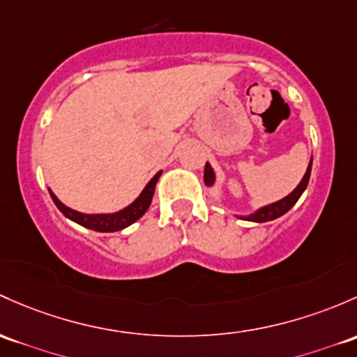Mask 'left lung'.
<instances>
[{"instance_id": "1", "label": "left lung", "mask_w": 357, "mask_h": 357, "mask_svg": "<svg viewBox=\"0 0 357 357\" xmlns=\"http://www.w3.org/2000/svg\"><path fill=\"white\" fill-rule=\"evenodd\" d=\"M311 164H313V159L310 160V166H307L306 174L303 176L301 183H299V185L296 186V190L292 191V193H289L286 198H282V200L275 202V204L265 205V207L258 208L257 212L250 213V215H239V219L251 220V222H268V220L277 219V217L284 215V213L289 212V210L294 207L296 202L299 200V197H301V195H303V191L306 190L307 181H310V174H311ZM204 181H205V185H207V186H212L213 183H215V172H213V169H212V166H210L208 162L205 164Z\"/></svg>"}]
</instances>
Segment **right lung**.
<instances>
[{"label": "right lung", "mask_w": 357, "mask_h": 357, "mask_svg": "<svg viewBox=\"0 0 357 357\" xmlns=\"http://www.w3.org/2000/svg\"><path fill=\"white\" fill-rule=\"evenodd\" d=\"M160 174H162V171H159L152 179H150L149 185L145 186L144 191L140 193V197H138L133 204H130L126 208L119 210V212H114V213L77 212V210L66 207L65 204H61V202L58 200V197H56L51 190H50V195L56 207L59 208V212H61L65 217H68L70 220H73V222L80 224V226L92 229V231H97V232H114L131 226V224L137 222V220L147 212L150 204H152L153 191H155V185L157 181H159Z\"/></svg>", "instance_id": "right-lung-1"}]
</instances>
